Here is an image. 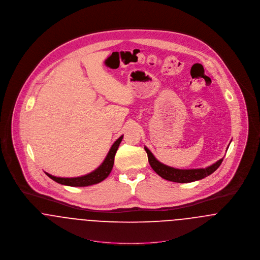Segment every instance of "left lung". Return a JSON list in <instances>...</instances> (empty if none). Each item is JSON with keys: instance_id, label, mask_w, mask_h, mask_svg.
<instances>
[{"instance_id": "left-lung-1", "label": "left lung", "mask_w": 260, "mask_h": 260, "mask_svg": "<svg viewBox=\"0 0 260 260\" xmlns=\"http://www.w3.org/2000/svg\"><path fill=\"white\" fill-rule=\"evenodd\" d=\"M144 149L148 155L149 164L152 167V169L163 179H166L172 182H177V183H189V182L201 180L209 176L210 174H212L220 166L223 161V158H221L215 163H213L212 165L205 168L178 169V168H174L161 163L156 159V157L152 154V152L146 146H144Z\"/></svg>"}]
</instances>
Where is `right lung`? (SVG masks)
Instances as JSON below:
<instances>
[{"label": "right lung", "mask_w": 260, "mask_h": 260, "mask_svg": "<svg viewBox=\"0 0 260 260\" xmlns=\"http://www.w3.org/2000/svg\"><path fill=\"white\" fill-rule=\"evenodd\" d=\"M123 139V135H121L111 146L107 156L105 157L104 161L100 164L99 167H97L92 172L78 177H57L54 175H51L47 172V176H49L52 180L55 182L62 184V185L72 186V187H85V186L94 185L97 183L102 182L104 179H106L109 174L111 173L112 168L114 165V158L115 154L118 150V147Z\"/></svg>", "instance_id": "obj_1"}]
</instances>
